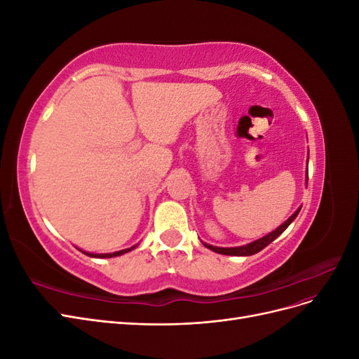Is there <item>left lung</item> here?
Here are the masks:
<instances>
[{
    "label": "left lung",
    "instance_id": "left-lung-1",
    "mask_svg": "<svg viewBox=\"0 0 359 359\" xmlns=\"http://www.w3.org/2000/svg\"><path fill=\"white\" fill-rule=\"evenodd\" d=\"M307 161H309V158H307ZM307 181H309V168H307V170H306V184H307ZM299 210H301V208H298L295 212H293L285 223H281V224L277 227L276 231L269 232L268 235H265V236H262V238H259V240H256V241H253V243H248V244H245V245H240V247H215V245H211V244H206V243H203V241H202V244H203L206 248L212 250V252H215V253L227 255V256H252V255H256V253L260 252V250L265 248L268 244L273 243V241L276 240V238H278L281 233H283V232L287 229V226H289L293 220L297 219V215H298Z\"/></svg>",
    "mask_w": 359,
    "mask_h": 359
}]
</instances>
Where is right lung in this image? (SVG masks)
Returning <instances> with one entry per match:
<instances>
[{"mask_svg":"<svg viewBox=\"0 0 359 359\" xmlns=\"http://www.w3.org/2000/svg\"><path fill=\"white\" fill-rule=\"evenodd\" d=\"M136 247H137V244H136V245H133V247H130V248L119 250V252H114V253H90V252H85V250H81V248H78V250H81V252H82L83 255L90 256V257H97V259H109V257H116V256H121V255H124V253L132 252V250H133V248H136Z\"/></svg>","mask_w":359,"mask_h":359,"instance_id":"right-lung-1","label":"right lung"}]
</instances>
